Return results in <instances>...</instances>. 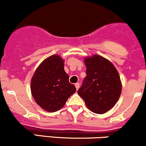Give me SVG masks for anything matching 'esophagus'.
Wrapping results in <instances>:
<instances>
[{
    "mask_svg": "<svg viewBox=\"0 0 146 146\" xmlns=\"http://www.w3.org/2000/svg\"><path fill=\"white\" fill-rule=\"evenodd\" d=\"M75 87H76V89L78 90L79 88H80V83H76L75 84Z\"/></svg>",
    "mask_w": 146,
    "mask_h": 146,
    "instance_id": "esophagus-1",
    "label": "esophagus"
}]
</instances>
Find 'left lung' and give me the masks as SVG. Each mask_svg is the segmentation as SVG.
Returning a JSON list of instances; mask_svg holds the SVG:
<instances>
[{"label":"left lung","mask_w":146,"mask_h":146,"mask_svg":"<svg viewBox=\"0 0 146 146\" xmlns=\"http://www.w3.org/2000/svg\"><path fill=\"white\" fill-rule=\"evenodd\" d=\"M86 78L78 90L87 108L93 113L104 114L111 109L121 93V82L116 68L99 55L85 58Z\"/></svg>","instance_id":"left-lung-1"}]
</instances>
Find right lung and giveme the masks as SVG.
I'll use <instances>...</instances> for the list:
<instances>
[{"label": "right lung", "instance_id": "add662e5", "mask_svg": "<svg viewBox=\"0 0 146 146\" xmlns=\"http://www.w3.org/2000/svg\"><path fill=\"white\" fill-rule=\"evenodd\" d=\"M64 60L58 55L45 59L35 71L31 80V91L35 101L42 109L56 112L76 91L64 69Z\"/></svg>", "mask_w": 146, "mask_h": 146}]
</instances>
